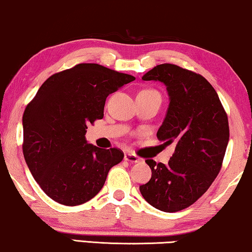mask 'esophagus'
Segmentation results:
<instances>
[{
	"instance_id": "34e87169",
	"label": "esophagus",
	"mask_w": 252,
	"mask_h": 252,
	"mask_svg": "<svg viewBox=\"0 0 252 252\" xmlns=\"http://www.w3.org/2000/svg\"><path fill=\"white\" fill-rule=\"evenodd\" d=\"M124 159L129 161V163H140V161H141L140 157H137L136 155L129 154V153L125 154V156H124Z\"/></svg>"
}]
</instances>
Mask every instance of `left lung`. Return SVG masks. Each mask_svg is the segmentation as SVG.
Returning a JSON list of instances; mask_svg holds the SVG:
<instances>
[{
    "label": "left lung",
    "mask_w": 252,
    "mask_h": 252,
    "mask_svg": "<svg viewBox=\"0 0 252 252\" xmlns=\"http://www.w3.org/2000/svg\"><path fill=\"white\" fill-rule=\"evenodd\" d=\"M159 81L168 108L157 137L174 146L168 163H146L151 179L140 186L143 198L160 211L177 212L195 203L218 175L229 140L227 115L219 96L202 75L173 64H159L142 77Z\"/></svg>",
    "instance_id": "1"
}]
</instances>
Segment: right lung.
<instances>
[{"instance_id": "1", "label": "right lung", "mask_w": 252, "mask_h": 252, "mask_svg": "<svg viewBox=\"0 0 252 252\" xmlns=\"http://www.w3.org/2000/svg\"><path fill=\"white\" fill-rule=\"evenodd\" d=\"M130 74L99 64H78L48 78L23 116L25 161L41 189L55 202L74 206L98 194L122 150L88 143V123L102 119L105 99Z\"/></svg>"}]
</instances>
